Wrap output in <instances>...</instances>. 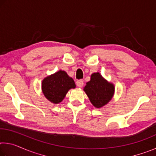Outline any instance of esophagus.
Wrapping results in <instances>:
<instances>
[{
  "mask_svg": "<svg viewBox=\"0 0 156 156\" xmlns=\"http://www.w3.org/2000/svg\"><path fill=\"white\" fill-rule=\"evenodd\" d=\"M83 81L82 80H78L76 81V85H77L78 87H82L83 86Z\"/></svg>",
  "mask_w": 156,
  "mask_h": 156,
  "instance_id": "obj_1",
  "label": "esophagus"
}]
</instances>
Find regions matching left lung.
<instances>
[{
    "label": "left lung",
    "instance_id": "left-lung-1",
    "mask_svg": "<svg viewBox=\"0 0 156 156\" xmlns=\"http://www.w3.org/2000/svg\"><path fill=\"white\" fill-rule=\"evenodd\" d=\"M84 91L92 105L97 108H100L112 99L114 92V86L105 80L99 73H94L91 76L90 81L87 83Z\"/></svg>",
    "mask_w": 156,
    "mask_h": 156
}]
</instances>
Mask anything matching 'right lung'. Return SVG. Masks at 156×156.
<instances>
[{
	"instance_id": "right-lung-1",
	"label": "right lung",
	"mask_w": 156,
	"mask_h": 156,
	"mask_svg": "<svg viewBox=\"0 0 156 156\" xmlns=\"http://www.w3.org/2000/svg\"><path fill=\"white\" fill-rule=\"evenodd\" d=\"M75 87L74 81L64 71H59L48 76L42 83V89L44 96L55 104L61 102L68 91Z\"/></svg>"
}]
</instances>
